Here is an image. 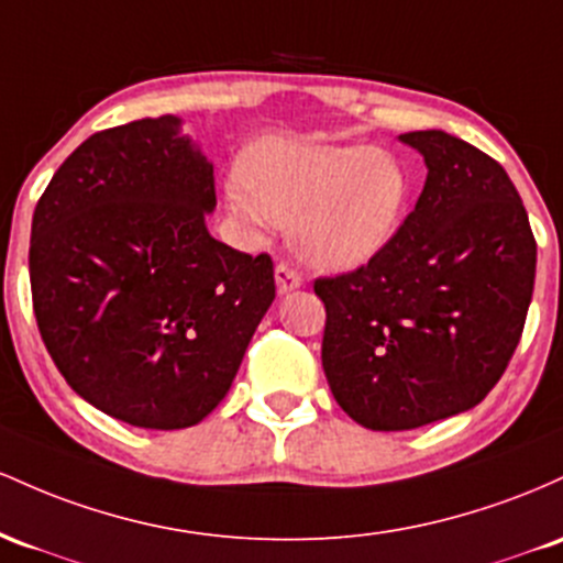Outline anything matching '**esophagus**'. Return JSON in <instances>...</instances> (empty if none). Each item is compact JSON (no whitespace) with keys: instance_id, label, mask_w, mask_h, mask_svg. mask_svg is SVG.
<instances>
[{"instance_id":"1","label":"esophagus","mask_w":563,"mask_h":563,"mask_svg":"<svg viewBox=\"0 0 563 563\" xmlns=\"http://www.w3.org/2000/svg\"><path fill=\"white\" fill-rule=\"evenodd\" d=\"M302 284V276L298 268H292L289 263H279L276 265V287H279L282 295L292 292V289H298Z\"/></svg>"}]
</instances>
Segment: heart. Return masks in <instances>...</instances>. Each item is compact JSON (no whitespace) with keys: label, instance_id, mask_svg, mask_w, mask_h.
I'll return each mask as SVG.
<instances>
[{"label":"heart","instance_id":"1","mask_svg":"<svg viewBox=\"0 0 563 563\" xmlns=\"http://www.w3.org/2000/svg\"><path fill=\"white\" fill-rule=\"evenodd\" d=\"M407 191L404 164L390 151L263 141L244 156L231 205L252 225H292L306 261L349 268L388 244Z\"/></svg>","mask_w":563,"mask_h":563}]
</instances>
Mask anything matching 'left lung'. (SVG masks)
Masks as SVG:
<instances>
[{
	"label": "left lung",
	"instance_id": "obj_1",
	"mask_svg": "<svg viewBox=\"0 0 563 563\" xmlns=\"http://www.w3.org/2000/svg\"><path fill=\"white\" fill-rule=\"evenodd\" d=\"M401 141L428 167L415 210L364 265L313 282L327 383L372 431L476 407L519 345L534 289V233L500 164L441 130Z\"/></svg>",
	"mask_w": 563,
	"mask_h": 563
}]
</instances>
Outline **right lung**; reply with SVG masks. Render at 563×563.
<instances>
[{"instance_id": "obj_1", "label": "right lung", "mask_w": 563, "mask_h": 563, "mask_svg": "<svg viewBox=\"0 0 563 563\" xmlns=\"http://www.w3.org/2000/svg\"><path fill=\"white\" fill-rule=\"evenodd\" d=\"M173 113L100 130L60 164L31 223V300L66 383L111 418L197 426L229 394L276 298L268 252L205 225L212 164Z\"/></svg>"}]
</instances>
